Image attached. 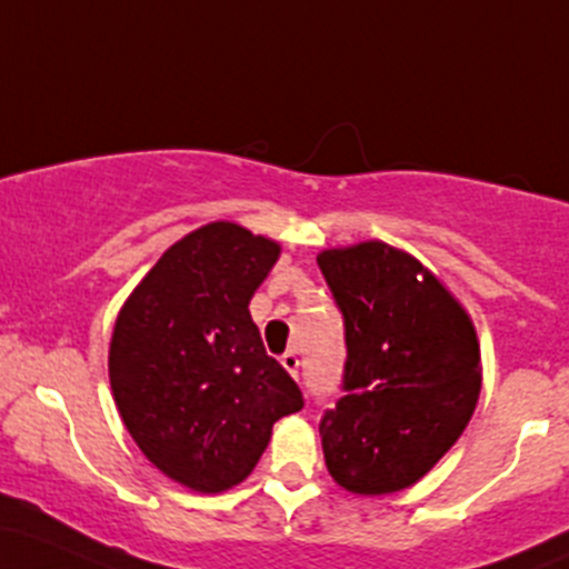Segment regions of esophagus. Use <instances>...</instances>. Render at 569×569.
<instances>
[{"label": "esophagus", "instance_id": "34e87169", "mask_svg": "<svg viewBox=\"0 0 569 569\" xmlns=\"http://www.w3.org/2000/svg\"><path fill=\"white\" fill-rule=\"evenodd\" d=\"M280 365H283L286 370L291 372V376L299 378V356H297V351H286L283 356H280Z\"/></svg>", "mask_w": 569, "mask_h": 569}]
</instances>
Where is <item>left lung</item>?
<instances>
[{
	"label": "left lung",
	"mask_w": 569,
	"mask_h": 569,
	"mask_svg": "<svg viewBox=\"0 0 569 569\" xmlns=\"http://www.w3.org/2000/svg\"><path fill=\"white\" fill-rule=\"evenodd\" d=\"M346 323V372L321 418L329 472L353 495H389L446 457L476 413L480 346L457 297L380 240L318 253Z\"/></svg>",
	"instance_id": "1"
}]
</instances>
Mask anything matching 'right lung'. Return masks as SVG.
Returning a JSON list of instances; mask_svg holds the SVG:
<instances>
[{
  "label": "right lung",
  "mask_w": 569,
  "mask_h": 569,
  "mask_svg": "<svg viewBox=\"0 0 569 569\" xmlns=\"http://www.w3.org/2000/svg\"><path fill=\"white\" fill-rule=\"evenodd\" d=\"M278 256L270 237L213 221L167 248L116 318L108 370L123 427L199 495L242 483L272 423L305 405L248 310Z\"/></svg>",
  "instance_id": "right-lung-1"
}]
</instances>
